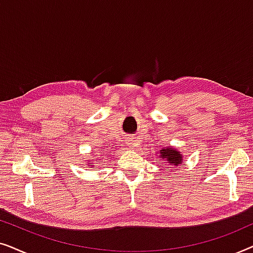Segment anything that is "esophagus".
Segmentation results:
<instances>
[{"label":"esophagus","instance_id":"esophagus-1","mask_svg":"<svg viewBox=\"0 0 253 253\" xmlns=\"http://www.w3.org/2000/svg\"><path fill=\"white\" fill-rule=\"evenodd\" d=\"M126 145H127V147L132 148V150H136V148L139 147V144H138V141L134 139V138H131V137L126 140Z\"/></svg>","mask_w":253,"mask_h":253}]
</instances>
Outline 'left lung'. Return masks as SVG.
Listing matches in <instances>:
<instances>
[{"instance_id": "left-lung-1", "label": "left lung", "mask_w": 253, "mask_h": 253, "mask_svg": "<svg viewBox=\"0 0 253 253\" xmlns=\"http://www.w3.org/2000/svg\"><path fill=\"white\" fill-rule=\"evenodd\" d=\"M160 158L161 160H165L168 166H172V167L183 164V154L172 146L162 147L160 150Z\"/></svg>"}]
</instances>
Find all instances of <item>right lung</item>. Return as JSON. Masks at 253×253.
<instances>
[{
    "label": "right lung",
    "instance_id": "1",
    "mask_svg": "<svg viewBox=\"0 0 253 253\" xmlns=\"http://www.w3.org/2000/svg\"><path fill=\"white\" fill-rule=\"evenodd\" d=\"M93 161H95V159H93ZM86 165H87V166H89V168H92V167H94V164H92V162L91 161H87V162H86Z\"/></svg>",
    "mask_w": 253,
    "mask_h": 253
}]
</instances>
